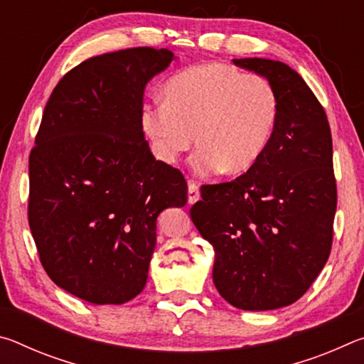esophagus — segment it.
<instances>
[{"label":"esophagus","instance_id":"obj_1","mask_svg":"<svg viewBox=\"0 0 364 364\" xmlns=\"http://www.w3.org/2000/svg\"><path fill=\"white\" fill-rule=\"evenodd\" d=\"M200 193H199V184L194 183V181H189V186H188V200L189 204H194V202L199 200Z\"/></svg>","mask_w":364,"mask_h":364}]
</instances>
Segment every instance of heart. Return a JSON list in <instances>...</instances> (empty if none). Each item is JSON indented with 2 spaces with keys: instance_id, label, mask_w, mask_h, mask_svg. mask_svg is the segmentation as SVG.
<instances>
[{
  "instance_id": "1",
  "label": "heart",
  "mask_w": 364,
  "mask_h": 364,
  "mask_svg": "<svg viewBox=\"0 0 364 364\" xmlns=\"http://www.w3.org/2000/svg\"><path fill=\"white\" fill-rule=\"evenodd\" d=\"M278 112V95L267 78L208 63L171 77L165 100L144 101L141 122L164 162H176L196 141L197 173L237 175L254 167L267 149Z\"/></svg>"
}]
</instances>
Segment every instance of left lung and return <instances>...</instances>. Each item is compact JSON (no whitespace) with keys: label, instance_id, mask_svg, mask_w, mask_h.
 <instances>
[{"label":"left lung","instance_id":"obj_1","mask_svg":"<svg viewBox=\"0 0 364 364\" xmlns=\"http://www.w3.org/2000/svg\"><path fill=\"white\" fill-rule=\"evenodd\" d=\"M276 90L279 112L254 167L236 180L204 184L189 215L213 245V284L241 310L294 304L328 262L337 186L332 138L321 102L279 60L234 59Z\"/></svg>","mask_w":364,"mask_h":364}]
</instances>
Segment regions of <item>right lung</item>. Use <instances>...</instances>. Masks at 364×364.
I'll use <instances>...</instances> for the list:
<instances>
[{
  "label": "right lung",
  "instance_id": "right-lung-1",
  "mask_svg": "<svg viewBox=\"0 0 364 364\" xmlns=\"http://www.w3.org/2000/svg\"><path fill=\"white\" fill-rule=\"evenodd\" d=\"M173 59L128 48L83 60L59 80L28 157V225L53 282L96 305L143 291L156 221L188 202L183 173L144 139V86Z\"/></svg>",
  "mask_w": 364,
  "mask_h": 364
}]
</instances>
